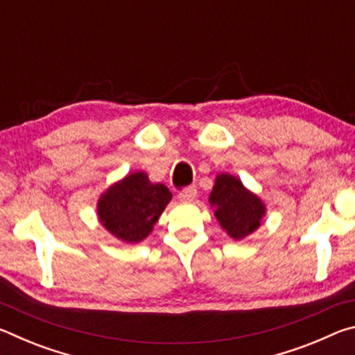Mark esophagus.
Returning <instances> with one entry per match:
<instances>
[{"mask_svg":"<svg viewBox=\"0 0 355 355\" xmlns=\"http://www.w3.org/2000/svg\"><path fill=\"white\" fill-rule=\"evenodd\" d=\"M197 197V189L194 186H191V188H186L183 191L178 192V199L182 202H189V200H194Z\"/></svg>","mask_w":355,"mask_h":355,"instance_id":"esophagus-1","label":"esophagus"}]
</instances>
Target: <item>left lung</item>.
<instances>
[{"label":"left lung","mask_w":355,"mask_h":355,"mask_svg":"<svg viewBox=\"0 0 355 355\" xmlns=\"http://www.w3.org/2000/svg\"><path fill=\"white\" fill-rule=\"evenodd\" d=\"M209 203L216 207L214 216L220 227L233 239H243L254 233L266 213L263 202L244 188L241 180L228 173L216 178Z\"/></svg>","instance_id":"left-lung-1"}]
</instances>
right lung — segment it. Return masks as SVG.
Returning a JSON list of instances; mask_svg holds the SVG:
<instances>
[{
    "label": "right lung",
    "instance_id": "right-lung-1",
    "mask_svg": "<svg viewBox=\"0 0 355 355\" xmlns=\"http://www.w3.org/2000/svg\"><path fill=\"white\" fill-rule=\"evenodd\" d=\"M172 199L163 183H152L144 172H135L112 184L98 200V219L120 241L139 243Z\"/></svg>",
    "mask_w": 355,
    "mask_h": 355
}]
</instances>
